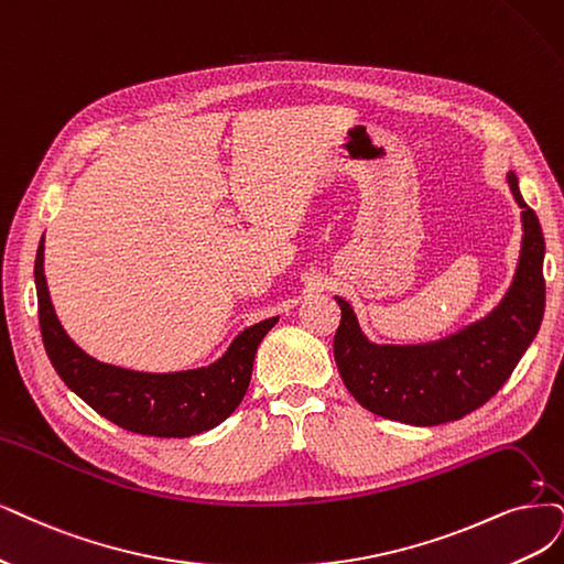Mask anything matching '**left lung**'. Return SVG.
Returning <instances> with one entry per match:
<instances>
[{"mask_svg":"<svg viewBox=\"0 0 564 564\" xmlns=\"http://www.w3.org/2000/svg\"><path fill=\"white\" fill-rule=\"evenodd\" d=\"M507 183L523 208V243L507 295L486 318L440 341L373 344L360 329L352 306L337 297L341 323L335 360L344 386L367 411L421 427L460 421L507 383L534 341L546 304V246L513 172Z\"/></svg>","mask_w":564,"mask_h":564,"instance_id":"8db88e82","label":"left lung"}]
</instances>
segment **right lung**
<instances>
[{
    "instance_id": "1",
    "label": "right lung",
    "mask_w": 564,
    "mask_h": 564,
    "mask_svg": "<svg viewBox=\"0 0 564 564\" xmlns=\"http://www.w3.org/2000/svg\"><path fill=\"white\" fill-rule=\"evenodd\" d=\"M34 283L39 297V325L57 377L104 419L122 430L149 436H193L220 425L248 390L260 341L279 318L246 327L223 358L185 371H134L99 362L76 346L55 316L44 274V237H41Z\"/></svg>"
}]
</instances>
